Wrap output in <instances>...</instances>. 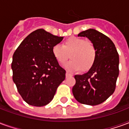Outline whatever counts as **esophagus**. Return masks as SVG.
<instances>
[{"label":"esophagus","instance_id":"esophagus-1","mask_svg":"<svg viewBox=\"0 0 129 129\" xmlns=\"http://www.w3.org/2000/svg\"><path fill=\"white\" fill-rule=\"evenodd\" d=\"M71 76H72V75H71V74H70V73H66V77H71Z\"/></svg>","mask_w":129,"mask_h":129}]
</instances>
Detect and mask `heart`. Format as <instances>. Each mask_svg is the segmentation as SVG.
Returning a JSON list of instances; mask_svg holds the SVG:
<instances>
[{
    "mask_svg": "<svg viewBox=\"0 0 129 129\" xmlns=\"http://www.w3.org/2000/svg\"><path fill=\"white\" fill-rule=\"evenodd\" d=\"M52 54L59 64H63L70 55L72 60L65 66L69 72H77L81 68L83 71L90 70L97 57V51L93 43L77 37L66 40L63 46L59 44L54 45Z\"/></svg>",
    "mask_w": 129,
    "mask_h": 129,
    "instance_id": "b5f03b06",
    "label": "heart"
}]
</instances>
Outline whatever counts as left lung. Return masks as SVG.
Returning <instances> with one entry per match:
<instances>
[{
    "label": "left lung",
    "instance_id": "1",
    "mask_svg": "<svg viewBox=\"0 0 129 129\" xmlns=\"http://www.w3.org/2000/svg\"><path fill=\"white\" fill-rule=\"evenodd\" d=\"M78 37H87L95 45L97 57L86 73L75 76L74 97L87 105L100 104L115 91L119 75V54L113 42L108 37L94 29L80 32Z\"/></svg>",
    "mask_w": 129,
    "mask_h": 129
}]
</instances>
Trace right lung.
Instances as JSON below:
<instances>
[{
	"label": "right lung",
	"instance_id": "1",
	"mask_svg": "<svg viewBox=\"0 0 129 129\" xmlns=\"http://www.w3.org/2000/svg\"><path fill=\"white\" fill-rule=\"evenodd\" d=\"M63 39L43 29H37L21 42L13 54V81L29 105H47L66 78V70L52 54V48Z\"/></svg>",
	"mask_w": 129,
	"mask_h": 129
}]
</instances>
